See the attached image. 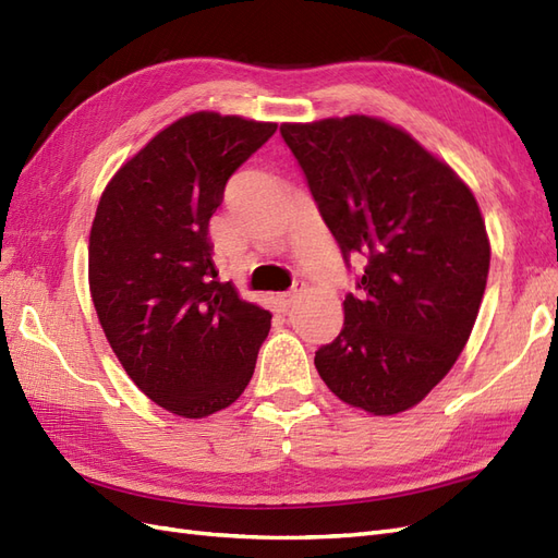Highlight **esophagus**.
Listing matches in <instances>:
<instances>
[{"mask_svg":"<svg viewBox=\"0 0 558 558\" xmlns=\"http://www.w3.org/2000/svg\"><path fill=\"white\" fill-rule=\"evenodd\" d=\"M305 291H307L305 283L298 281L289 293H279V295H277V305H279L281 310H291V307L295 305V302H298L302 295H305Z\"/></svg>","mask_w":558,"mask_h":558,"instance_id":"34e87169","label":"esophagus"}]
</instances>
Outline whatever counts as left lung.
Segmentation results:
<instances>
[{"label": "left lung", "mask_w": 558, "mask_h": 558, "mask_svg": "<svg viewBox=\"0 0 558 558\" xmlns=\"http://www.w3.org/2000/svg\"><path fill=\"white\" fill-rule=\"evenodd\" d=\"M281 137L344 258L365 256L340 335L314 356L318 375L367 414L410 410L459 361L480 314L492 244L477 199L384 118L281 123Z\"/></svg>", "instance_id": "obj_1"}]
</instances>
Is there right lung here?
I'll return each mask as SVG.
<instances>
[{"label":"right lung","instance_id":"1","mask_svg":"<svg viewBox=\"0 0 558 558\" xmlns=\"http://www.w3.org/2000/svg\"><path fill=\"white\" fill-rule=\"evenodd\" d=\"M277 123L195 111L107 183L88 242L90 298L128 377L162 410L205 418L253 377L272 314L216 281L209 218Z\"/></svg>","mask_w":558,"mask_h":558}]
</instances>
